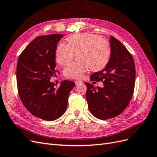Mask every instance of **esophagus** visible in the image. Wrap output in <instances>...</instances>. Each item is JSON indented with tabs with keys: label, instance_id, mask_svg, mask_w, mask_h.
<instances>
[{
	"label": "esophagus",
	"instance_id": "esophagus-1",
	"mask_svg": "<svg viewBox=\"0 0 157 157\" xmlns=\"http://www.w3.org/2000/svg\"><path fill=\"white\" fill-rule=\"evenodd\" d=\"M75 84L78 85V84H82V81H80V80H75Z\"/></svg>",
	"mask_w": 157,
	"mask_h": 157
}]
</instances>
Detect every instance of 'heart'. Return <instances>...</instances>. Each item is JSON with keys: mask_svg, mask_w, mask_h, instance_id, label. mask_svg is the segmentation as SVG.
Returning <instances> with one entry per match:
<instances>
[{"mask_svg": "<svg viewBox=\"0 0 157 157\" xmlns=\"http://www.w3.org/2000/svg\"><path fill=\"white\" fill-rule=\"evenodd\" d=\"M68 44L61 42L57 47L56 59L61 65L68 64L78 58L64 69V75L67 78H80L89 67L92 71L103 69L107 63L110 48L107 41L99 36L82 33L73 35L67 39Z\"/></svg>", "mask_w": 157, "mask_h": 157, "instance_id": "heart-1", "label": "heart"}]
</instances>
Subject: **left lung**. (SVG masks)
Masks as SVG:
<instances>
[{"label":"left lung","mask_w":157,"mask_h":157,"mask_svg":"<svg viewBox=\"0 0 157 157\" xmlns=\"http://www.w3.org/2000/svg\"><path fill=\"white\" fill-rule=\"evenodd\" d=\"M111 56L105 67L90 76L92 81H101L103 87L85 82L88 109L99 119L119 115L129 104L134 94L136 68L131 54L121 42L110 36Z\"/></svg>","instance_id":"obj_1"}]
</instances>
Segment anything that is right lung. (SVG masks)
Segmentation results:
<instances>
[{
	"instance_id": "right-lung-1",
	"label": "right lung",
	"mask_w": 157,
	"mask_h": 157,
	"mask_svg": "<svg viewBox=\"0 0 157 157\" xmlns=\"http://www.w3.org/2000/svg\"><path fill=\"white\" fill-rule=\"evenodd\" d=\"M63 36L52 34L36 37L21 52L17 63V85L21 102L33 115L47 121L63 115L75 86L74 82L64 80L57 87L50 80L56 73V48Z\"/></svg>"
}]
</instances>
